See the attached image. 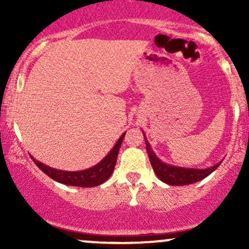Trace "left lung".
Returning a JSON list of instances; mask_svg holds the SVG:
<instances>
[{"mask_svg": "<svg viewBox=\"0 0 249 249\" xmlns=\"http://www.w3.org/2000/svg\"><path fill=\"white\" fill-rule=\"evenodd\" d=\"M145 144H146V151L148 153V158H150V162L152 165L154 173L157 174L159 179L161 181H164L165 184L172 185V186H182V185H190L193 182L200 181V180L205 179L207 176H210L213 171H215L219 167V165L221 164V161L219 164L214 165L212 167L208 168H186V167H179V166H173V165H168L162 162L158 157L156 156V153L153 152L152 148H151L150 142H147L146 137L144 134Z\"/></svg>", "mask_w": 249, "mask_h": 249, "instance_id": "8db88e82", "label": "left lung"}]
</instances>
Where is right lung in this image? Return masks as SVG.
Returning a JSON list of instances; mask_svg holds the SVG:
<instances>
[{
  "instance_id": "obj_1",
  "label": "right lung",
  "mask_w": 249,
  "mask_h": 249,
  "mask_svg": "<svg viewBox=\"0 0 249 249\" xmlns=\"http://www.w3.org/2000/svg\"><path fill=\"white\" fill-rule=\"evenodd\" d=\"M125 132L122 134L121 138L116 142L112 150L107 153V156L102 161H99L95 166L88 168V170L77 171V172L56 170V168L49 167L47 165L42 164L41 161L36 160L34 157H30L33 159V161L38 166V168H41V171H43L48 177H50L55 181H58L64 185H69V186L95 187L107 181L110 178L111 174H112L113 170H115L117 157H118L119 148H121Z\"/></svg>"
}]
</instances>
